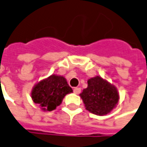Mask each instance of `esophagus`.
I'll return each mask as SVG.
<instances>
[{"label": "esophagus", "instance_id": "1", "mask_svg": "<svg viewBox=\"0 0 147 147\" xmlns=\"http://www.w3.org/2000/svg\"><path fill=\"white\" fill-rule=\"evenodd\" d=\"M74 92L75 93V94H80L81 92V88L80 87H75L74 89Z\"/></svg>", "mask_w": 147, "mask_h": 147}]
</instances>
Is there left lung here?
Returning a JSON list of instances; mask_svg holds the SVG:
<instances>
[{
  "mask_svg": "<svg viewBox=\"0 0 147 147\" xmlns=\"http://www.w3.org/2000/svg\"><path fill=\"white\" fill-rule=\"evenodd\" d=\"M87 83V87L80 94L86 109L97 116L111 113L120 99L117 87L100 76L90 78Z\"/></svg>",
  "mask_w": 147,
  "mask_h": 147,
  "instance_id": "obj_1",
  "label": "left lung"
}]
</instances>
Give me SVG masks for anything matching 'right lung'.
I'll use <instances>...</instances> for the list:
<instances>
[{
	"label": "right lung",
	"mask_w": 147,
	"mask_h": 147,
	"mask_svg": "<svg viewBox=\"0 0 147 147\" xmlns=\"http://www.w3.org/2000/svg\"><path fill=\"white\" fill-rule=\"evenodd\" d=\"M73 92L65 77L52 74L39 81L31 90V99L44 112L56 109L67 94Z\"/></svg>",
	"instance_id": "add662e5"
}]
</instances>
